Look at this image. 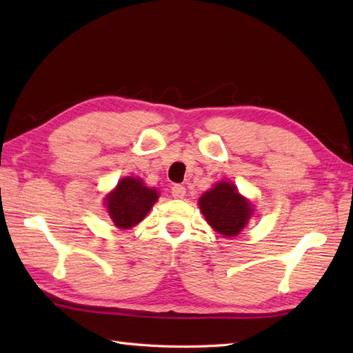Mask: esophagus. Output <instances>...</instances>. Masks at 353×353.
I'll use <instances>...</instances> for the list:
<instances>
[{"label": "esophagus", "instance_id": "34e87169", "mask_svg": "<svg viewBox=\"0 0 353 353\" xmlns=\"http://www.w3.org/2000/svg\"><path fill=\"white\" fill-rule=\"evenodd\" d=\"M185 192H186V190H185L183 185H174L171 188V194H172V197H174V199H183Z\"/></svg>", "mask_w": 353, "mask_h": 353}]
</instances>
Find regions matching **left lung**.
I'll return each mask as SVG.
<instances>
[{
    "instance_id": "left-lung-1",
    "label": "left lung",
    "mask_w": 353,
    "mask_h": 353,
    "mask_svg": "<svg viewBox=\"0 0 353 353\" xmlns=\"http://www.w3.org/2000/svg\"><path fill=\"white\" fill-rule=\"evenodd\" d=\"M200 211L208 224L223 236H236L253 214L250 200L238 192L232 182H219L199 199Z\"/></svg>"
}]
</instances>
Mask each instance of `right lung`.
<instances>
[{
    "label": "right lung",
    "instance_id": "1",
    "mask_svg": "<svg viewBox=\"0 0 353 353\" xmlns=\"http://www.w3.org/2000/svg\"><path fill=\"white\" fill-rule=\"evenodd\" d=\"M159 199V192L148 188L139 177H124L117 188L110 191L104 203L110 220L118 229H130L150 212V209Z\"/></svg>",
    "mask_w": 353,
    "mask_h": 353
}]
</instances>
